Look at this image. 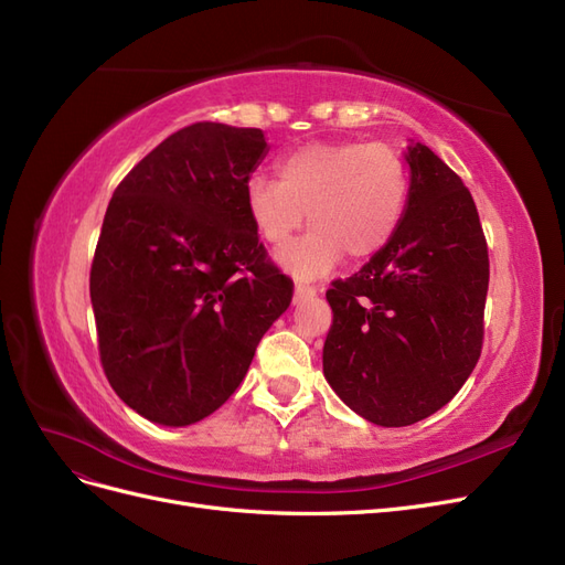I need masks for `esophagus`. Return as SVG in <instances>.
Returning <instances> with one entry per match:
<instances>
[{"mask_svg":"<svg viewBox=\"0 0 565 565\" xmlns=\"http://www.w3.org/2000/svg\"><path fill=\"white\" fill-rule=\"evenodd\" d=\"M317 296V288L315 286H305V284H296V290H294V305H300L309 298Z\"/></svg>","mask_w":565,"mask_h":565,"instance_id":"1","label":"esophagus"}]
</instances>
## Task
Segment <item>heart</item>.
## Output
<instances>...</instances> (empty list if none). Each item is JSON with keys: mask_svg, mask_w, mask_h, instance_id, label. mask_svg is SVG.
Listing matches in <instances>:
<instances>
[{"mask_svg": "<svg viewBox=\"0 0 565 565\" xmlns=\"http://www.w3.org/2000/svg\"><path fill=\"white\" fill-rule=\"evenodd\" d=\"M279 183L253 175L246 211L269 246H286L305 225L307 236L279 253V265L300 279L333 269L344 253L371 258L402 225L408 202V169L387 142H307L277 163Z\"/></svg>", "mask_w": 565, "mask_h": 565, "instance_id": "1", "label": "heart"}]
</instances>
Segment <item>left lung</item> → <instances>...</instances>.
<instances>
[{
  "instance_id": "8db88e82",
  "label": "left lung",
  "mask_w": 565,
  "mask_h": 565,
  "mask_svg": "<svg viewBox=\"0 0 565 565\" xmlns=\"http://www.w3.org/2000/svg\"><path fill=\"white\" fill-rule=\"evenodd\" d=\"M402 225L356 275L333 281L323 375L363 420L406 427L444 408L483 342L488 248L469 190L411 140Z\"/></svg>"
}]
</instances>
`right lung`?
Returning <instances> with one entry per match:
<instances>
[{"label":"right lung","instance_id":"add662e5","mask_svg":"<svg viewBox=\"0 0 565 565\" xmlns=\"http://www.w3.org/2000/svg\"><path fill=\"white\" fill-rule=\"evenodd\" d=\"M260 129L199 121L140 159L107 206L90 305L107 380L145 420L221 408L294 298L246 211Z\"/></svg>","mask_w":565,"mask_h":565}]
</instances>
